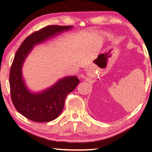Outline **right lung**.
<instances>
[{
  "label": "right lung",
  "mask_w": 152,
  "mask_h": 152,
  "mask_svg": "<svg viewBox=\"0 0 152 152\" xmlns=\"http://www.w3.org/2000/svg\"><path fill=\"white\" fill-rule=\"evenodd\" d=\"M73 27L49 25L43 28L28 36L15 53L9 75L11 96L15 109L28 119L43 123L56 119L62 111L67 95L79 84L76 76H66L45 91L33 93L27 88L22 75L23 64L34 45Z\"/></svg>",
  "instance_id": "add662e5"
}]
</instances>
